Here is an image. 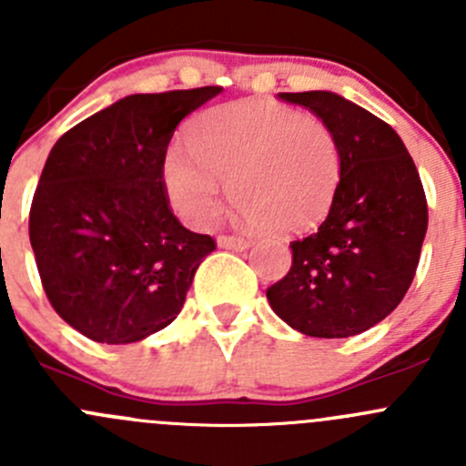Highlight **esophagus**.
<instances>
[{
	"instance_id": "34e87169",
	"label": "esophagus",
	"mask_w": 466,
	"mask_h": 466,
	"mask_svg": "<svg viewBox=\"0 0 466 466\" xmlns=\"http://www.w3.org/2000/svg\"><path fill=\"white\" fill-rule=\"evenodd\" d=\"M218 246L225 250H248L250 241L243 237H218Z\"/></svg>"
}]
</instances>
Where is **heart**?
<instances>
[{
	"label": "heart",
	"instance_id": "b5f03b06",
	"mask_svg": "<svg viewBox=\"0 0 466 466\" xmlns=\"http://www.w3.org/2000/svg\"><path fill=\"white\" fill-rule=\"evenodd\" d=\"M173 146L164 185L173 209L207 228L223 209V185L241 218L277 234H302L327 218L340 182V148L322 119L284 103L238 101L189 126Z\"/></svg>",
	"mask_w": 466,
	"mask_h": 466
}]
</instances>
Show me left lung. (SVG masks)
Masks as SVG:
<instances>
[{"instance_id": "left-lung-1", "label": "left lung", "mask_w": 466, "mask_h": 466, "mask_svg": "<svg viewBox=\"0 0 466 466\" xmlns=\"http://www.w3.org/2000/svg\"><path fill=\"white\" fill-rule=\"evenodd\" d=\"M279 98L333 130L340 182L318 232L290 243V270L266 298L304 336H356L388 318L410 289L429 228L424 187L401 137L365 107L327 89Z\"/></svg>"}]
</instances>
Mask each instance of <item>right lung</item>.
Listing matches in <instances>:
<instances>
[{"instance_id":"obj_1","label":"right lung","mask_w":466,"mask_h":466,"mask_svg":"<svg viewBox=\"0 0 466 466\" xmlns=\"http://www.w3.org/2000/svg\"><path fill=\"white\" fill-rule=\"evenodd\" d=\"M220 89L130 94L51 148L29 238L51 307L89 340L128 345L168 327L216 248L173 216L164 157L177 124Z\"/></svg>"}]
</instances>
